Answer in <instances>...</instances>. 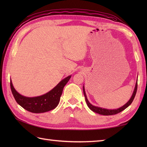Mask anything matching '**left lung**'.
<instances>
[{
	"instance_id": "left-lung-1",
	"label": "left lung",
	"mask_w": 147,
	"mask_h": 147,
	"mask_svg": "<svg viewBox=\"0 0 147 147\" xmlns=\"http://www.w3.org/2000/svg\"><path fill=\"white\" fill-rule=\"evenodd\" d=\"M137 86H138V82L136 83L135 90H134L133 93V95L131 96V98L129 99V100L127 102L125 105L122 106V107H120V108L117 109H112H112H104V108L99 107H96V106L92 105L89 102V101L88 100V99H87L86 93H85V88H85L84 86H83V93H84V95H85V98L86 104H87V105H88V107L90 109V110H92V111L95 112H96V113L99 114L100 115H114V114L119 113V112L124 111V109H126L129 105H131V104L132 102L133 101V100H134V98H135V96L136 95V91H137Z\"/></svg>"
}]
</instances>
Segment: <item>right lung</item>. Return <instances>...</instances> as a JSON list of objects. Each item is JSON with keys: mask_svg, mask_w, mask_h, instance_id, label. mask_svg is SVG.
<instances>
[{"mask_svg": "<svg viewBox=\"0 0 147 147\" xmlns=\"http://www.w3.org/2000/svg\"><path fill=\"white\" fill-rule=\"evenodd\" d=\"M71 77L69 76L62 80L48 93L35 97H26L20 94L14 88L11 80V92L18 104L26 111L33 113H43L53 110L58 105L64 87Z\"/></svg>", "mask_w": 147, "mask_h": 147, "instance_id": "obj_1", "label": "right lung"}]
</instances>
